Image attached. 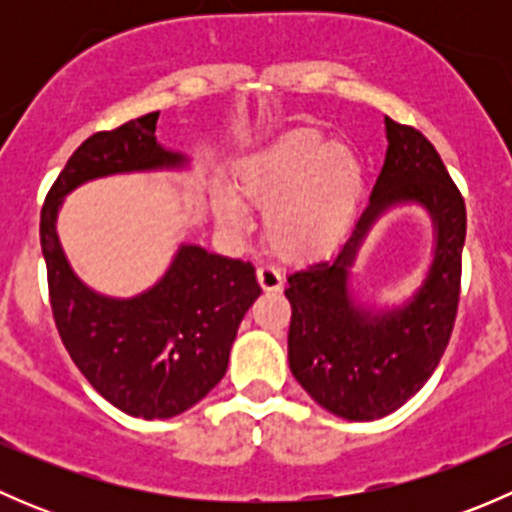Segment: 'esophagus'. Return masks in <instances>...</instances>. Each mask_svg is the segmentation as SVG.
Returning a JSON list of instances; mask_svg holds the SVG:
<instances>
[{
  "label": "esophagus",
  "instance_id": "esophagus-1",
  "mask_svg": "<svg viewBox=\"0 0 512 512\" xmlns=\"http://www.w3.org/2000/svg\"><path fill=\"white\" fill-rule=\"evenodd\" d=\"M257 282H260V287L265 289V292H280L282 285H285L280 270H275V267L270 265L257 267Z\"/></svg>",
  "mask_w": 512,
  "mask_h": 512
}]
</instances>
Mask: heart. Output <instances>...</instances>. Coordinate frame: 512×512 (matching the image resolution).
<instances>
[{
  "label": "heart",
  "mask_w": 512,
  "mask_h": 512,
  "mask_svg": "<svg viewBox=\"0 0 512 512\" xmlns=\"http://www.w3.org/2000/svg\"><path fill=\"white\" fill-rule=\"evenodd\" d=\"M232 189L218 188L213 210L225 230L242 232L250 210H265L267 245L285 260H309L334 250L352 225L364 173L342 143L314 131H294L240 158Z\"/></svg>",
  "instance_id": "1"
}]
</instances>
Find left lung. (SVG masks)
I'll list each match as a JSON object with an SVG mask.
<instances>
[{
    "mask_svg": "<svg viewBox=\"0 0 512 512\" xmlns=\"http://www.w3.org/2000/svg\"><path fill=\"white\" fill-rule=\"evenodd\" d=\"M384 168L347 240L329 260L289 272V371L329 414L376 421L394 414L431 379L451 339L461 294L466 203L436 148L416 128L386 118ZM418 204L434 225L429 270L401 305L361 303L351 270L386 212Z\"/></svg>",
    "mask_w": 512,
    "mask_h": 512,
    "instance_id": "8db88e82",
    "label": "left lung"
}]
</instances>
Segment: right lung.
<instances>
[{"label": "right lung", "instance_id": "add662e5", "mask_svg": "<svg viewBox=\"0 0 512 512\" xmlns=\"http://www.w3.org/2000/svg\"><path fill=\"white\" fill-rule=\"evenodd\" d=\"M158 111L86 138L41 208V252L66 352L98 394L136 418H173L218 386L242 317L260 297L250 262L180 245L153 287L108 297L81 280L61 247L56 220L64 198L89 180L185 170L190 158L156 138Z\"/></svg>", "mask_w": 512, "mask_h": 512}]
</instances>
